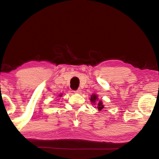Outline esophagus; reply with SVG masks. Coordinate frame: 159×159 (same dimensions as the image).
Listing matches in <instances>:
<instances>
[{"label":"esophagus","mask_w":159,"mask_h":159,"mask_svg":"<svg viewBox=\"0 0 159 159\" xmlns=\"http://www.w3.org/2000/svg\"><path fill=\"white\" fill-rule=\"evenodd\" d=\"M74 93H75L80 94V93H81V90H80V89H78V90H75Z\"/></svg>","instance_id":"obj_1"}]
</instances>
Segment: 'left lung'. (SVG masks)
Wrapping results in <instances>:
<instances>
[{
  "label": "left lung",
  "mask_w": 159,
  "mask_h": 159,
  "mask_svg": "<svg viewBox=\"0 0 159 159\" xmlns=\"http://www.w3.org/2000/svg\"><path fill=\"white\" fill-rule=\"evenodd\" d=\"M90 102L91 104L95 106V107L98 108L99 111H101V110L104 108L103 102H102V100H99L98 96L96 94H92V95L90 96Z\"/></svg>",
  "instance_id": "8db88e82"
}]
</instances>
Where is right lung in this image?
<instances>
[{"label":"right lung","mask_w":159,"mask_h":159,"mask_svg":"<svg viewBox=\"0 0 159 159\" xmlns=\"http://www.w3.org/2000/svg\"><path fill=\"white\" fill-rule=\"evenodd\" d=\"M62 94H60V95H59V96H60V98H61V97H62Z\"/></svg>","instance_id":"obj_1"}]
</instances>
